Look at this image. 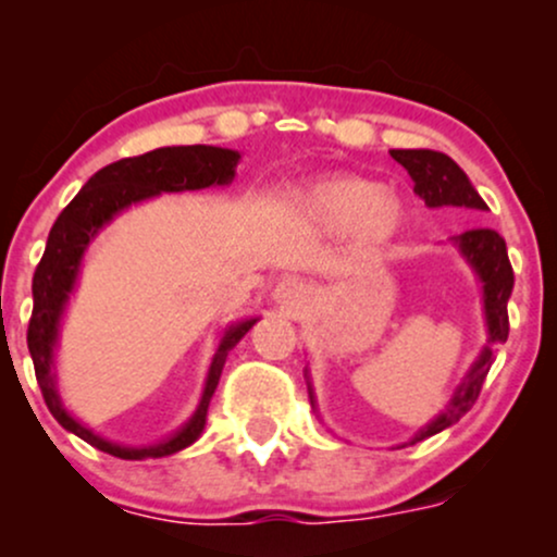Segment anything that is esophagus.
Instances as JSON below:
<instances>
[{
    "mask_svg": "<svg viewBox=\"0 0 557 557\" xmlns=\"http://www.w3.org/2000/svg\"><path fill=\"white\" fill-rule=\"evenodd\" d=\"M274 298H277V304L283 306V309L300 311L306 309V304H309L311 293L309 287L300 283V280H285V283H280L277 290H274Z\"/></svg>",
    "mask_w": 557,
    "mask_h": 557,
    "instance_id": "1",
    "label": "esophagus"
}]
</instances>
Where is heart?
I'll use <instances>...</instances> for the list:
<instances>
[{
  "instance_id": "obj_1",
  "label": "heart",
  "mask_w": 557,
  "mask_h": 557,
  "mask_svg": "<svg viewBox=\"0 0 557 557\" xmlns=\"http://www.w3.org/2000/svg\"><path fill=\"white\" fill-rule=\"evenodd\" d=\"M298 209L314 225L348 233L356 230L361 240L385 243L406 225V203L398 194L382 188V183L359 175L330 177L311 185L298 198Z\"/></svg>"
}]
</instances>
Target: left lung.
<instances>
[{"label": "left lung", "mask_w": 557, "mask_h": 557, "mask_svg": "<svg viewBox=\"0 0 557 557\" xmlns=\"http://www.w3.org/2000/svg\"><path fill=\"white\" fill-rule=\"evenodd\" d=\"M389 157L408 170L413 181V194L424 198L426 207H466V209H487L482 196L476 194L466 172L453 162L443 151L432 149H393ZM463 259L469 261L471 270L482 280V298H484V319H487V345H484L482 356L469 369L461 387L453 393L450 403L432 424H426L413 443L432 437V434L447 430L456 424L466 411H471L479 398V389L484 385L492 367V345L508 341V298L513 290V267L508 261V251H505V240L495 230L476 227L466 230V233L453 238ZM309 398L311 408H314V387L309 382Z\"/></svg>", "instance_id": "left-lung-1"}]
</instances>
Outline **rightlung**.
Here are the masks:
<instances>
[{
	"label": "right lung",
	"instance_id": "1",
	"mask_svg": "<svg viewBox=\"0 0 557 557\" xmlns=\"http://www.w3.org/2000/svg\"><path fill=\"white\" fill-rule=\"evenodd\" d=\"M238 159V151L220 149V146H164V149H154L149 154L120 159V162L107 164V168L96 172L91 181L83 185L81 194L62 209V214L57 216L52 230H49L47 251H44L34 274V314H30L28 322V350L30 359H34L36 380L52 417L67 432L78 434L88 445L99 447V450L110 453L114 458L144 461V458L172 456V453L194 445L198 434L203 432V424H207L209 400H212L214 389L220 385L227 354L259 319H246V322H238L225 330L220 345H216L212 367H209L201 403H198L194 417L188 419V424L181 432H175L164 443L149 447H125L110 443V440L94 434L65 411L60 393H57V374L52 369L60 319L75 287V280H78L83 253H86L88 243L96 238V233L131 203L146 201V198L159 194L201 190L209 188V185L233 183Z\"/></svg>",
	"mask_w": 557,
	"mask_h": 557
}]
</instances>
